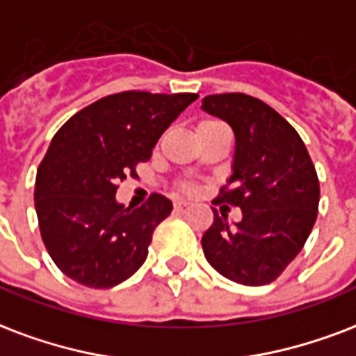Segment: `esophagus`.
Segmentation results:
<instances>
[{
    "mask_svg": "<svg viewBox=\"0 0 356 356\" xmlns=\"http://www.w3.org/2000/svg\"><path fill=\"white\" fill-rule=\"evenodd\" d=\"M173 207H175V211H179V213H186V211H188V209H190V203L177 202V203H175V205H173Z\"/></svg>",
    "mask_w": 356,
    "mask_h": 356,
    "instance_id": "34e87169",
    "label": "esophagus"
}]
</instances>
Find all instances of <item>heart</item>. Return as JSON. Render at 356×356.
<instances>
[{
    "instance_id": "obj_1",
    "label": "heart",
    "mask_w": 356,
    "mask_h": 356,
    "mask_svg": "<svg viewBox=\"0 0 356 356\" xmlns=\"http://www.w3.org/2000/svg\"><path fill=\"white\" fill-rule=\"evenodd\" d=\"M214 127H224V123L222 121H216V119H205V121H202V123L197 124V130H205V129H214ZM184 190L186 192H192V186H184Z\"/></svg>"
}]
</instances>
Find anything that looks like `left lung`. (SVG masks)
<instances>
[{"label":"left lung","instance_id":"8db88e82","mask_svg":"<svg viewBox=\"0 0 356 356\" xmlns=\"http://www.w3.org/2000/svg\"><path fill=\"white\" fill-rule=\"evenodd\" d=\"M203 110L235 134L233 175L213 203L243 211V220L229 227L213 209L203 254L227 280L265 286L297 257L316 224V168L297 130L267 102L244 93L209 95Z\"/></svg>","mask_w":356,"mask_h":356}]
</instances>
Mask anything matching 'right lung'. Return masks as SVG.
<instances>
[{"label":"right lung","mask_w":356,"mask_h":356,"mask_svg":"<svg viewBox=\"0 0 356 356\" xmlns=\"http://www.w3.org/2000/svg\"><path fill=\"white\" fill-rule=\"evenodd\" d=\"M196 93L123 91L74 113L51 138L35 179V209L46 250L70 280L108 289L130 278L149 254L172 202L151 194L140 209L115 202L162 132Z\"/></svg>","instance_id":"right-lung-1"}]
</instances>
